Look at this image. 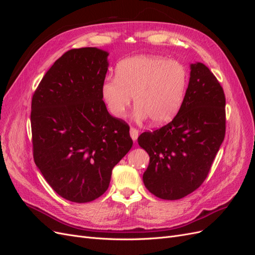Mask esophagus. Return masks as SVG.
Here are the masks:
<instances>
[{
    "instance_id": "1",
    "label": "esophagus",
    "mask_w": 255,
    "mask_h": 255,
    "mask_svg": "<svg viewBox=\"0 0 255 255\" xmlns=\"http://www.w3.org/2000/svg\"><path fill=\"white\" fill-rule=\"evenodd\" d=\"M129 135H130V137H132V139L134 141L137 140V138H138V129H136L135 128H129Z\"/></svg>"
}]
</instances>
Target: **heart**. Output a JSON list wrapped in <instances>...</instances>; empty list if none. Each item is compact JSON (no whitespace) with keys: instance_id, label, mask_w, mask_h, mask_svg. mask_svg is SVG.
Returning a JSON list of instances; mask_svg holds the SVG:
<instances>
[{"instance_id":"obj_1","label":"heart","mask_w":255,"mask_h":255,"mask_svg":"<svg viewBox=\"0 0 255 255\" xmlns=\"http://www.w3.org/2000/svg\"><path fill=\"white\" fill-rule=\"evenodd\" d=\"M187 84L188 71L180 61L139 55L122 60L117 75L104 80L101 92L114 117L122 118L134 97L137 119L149 117L154 125H164L180 111Z\"/></svg>"}]
</instances>
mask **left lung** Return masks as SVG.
<instances>
[{
	"label": "left lung",
	"mask_w": 255,
	"mask_h": 255,
	"mask_svg": "<svg viewBox=\"0 0 255 255\" xmlns=\"http://www.w3.org/2000/svg\"><path fill=\"white\" fill-rule=\"evenodd\" d=\"M190 70L173 120L138 137L150 156L144 186L164 200L182 199L201 186L226 135V97L220 83L202 63L191 64Z\"/></svg>",
	"instance_id": "left-lung-1"
}]
</instances>
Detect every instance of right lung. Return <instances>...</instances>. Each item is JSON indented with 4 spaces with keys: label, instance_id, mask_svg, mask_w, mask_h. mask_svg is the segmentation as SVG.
I'll return each mask as SVG.
<instances>
[{
    "label": "right lung",
    "instance_id": "1",
    "mask_svg": "<svg viewBox=\"0 0 255 255\" xmlns=\"http://www.w3.org/2000/svg\"><path fill=\"white\" fill-rule=\"evenodd\" d=\"M107 56L97 48L69 50L32 99L35 164L60 197L75 203L101 197L113 168L133 145L128 123L113 117L103 101Z\"/></svg>",
    "mask_w": 255,
    "mask_h": 255
}]
</instances>
